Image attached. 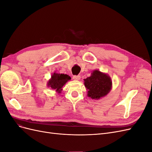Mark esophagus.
Returning <instances> with one entry per match:
<instances>
[{"label":"esophagus","mask_w":152,"mask_h":152,"mask_svg":"<svg viewBox=\"0 0 152 152\" xmlns=\"http://www.w3.org/2000/svg\"><path fill=\"white\" fill-rule=\"evenodd\" d=\"M73 79L75 80H79L80 79V75H73Z\"/></svg>","instance_id":"1"}]
</instances>
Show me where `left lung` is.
<instances>
[{"label":"left lung","instance_id":"left-lung-1","mask_svg":"<svg viewBox=\"0 0 152 152\" xmlns=\"http://www.w3.org/2000/svg\"><path fill=\"white\" fill-rule=\"evenodd\" d=\"M87 95L92 99H99L107 95L112 88L110 77L99 70H94L91 76L84 79Z\"/></svg>","mask_w":152,"mask_h":152}]
</instances>
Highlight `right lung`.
<instances>
[{"instance_id":"1","label":"right lung","mask_w":152,"mask_h":152,"mask_svg":"<svg viewBox=\"0 0 152 152\" xmlns=\"http://www.w3.org/2000/svg\"><path fill=\"white\" fill-rule=\"evenodd\" d=\"M70 79V77L66 74L54 73L51 76V79L48 82V86L58 91V93H60L62 87L65 84L68 80Z\"/></svg>"}]
</instances>
